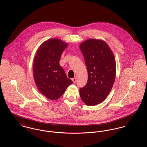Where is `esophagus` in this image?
<instances>
[{
  "instance_id": "obj_1",
  "label": "esophagus",
  "mask_w": 147,
  "mask_h": 147,
  "mask_svg": "<svg viewBox=\"0 0 147 147\" xmlns=\"http://www.w3.org/2000/svg\"><path fill=\"white\" fill-rule=\"evenodd\" d=\"M76 80H77V79H76V77H74V78H72V81H73V82H74V83H75V82H76Z\"/></svg>"
}]
</instances>
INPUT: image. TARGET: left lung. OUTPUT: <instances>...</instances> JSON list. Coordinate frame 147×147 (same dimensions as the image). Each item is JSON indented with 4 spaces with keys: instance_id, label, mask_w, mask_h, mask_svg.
I'll list each match as a JSON object with an SVG mask.
<instances>
[{
    "instance_id": "8db88e82",
    "label": "left lung",
    "mask_w": 147,
    "mask_h": 147,
    "mask_svg": "<svg viewBox=\"0 0 147 147\" xmlns=\"http://www.w3.org/2000/svg\"><path fill=\"white\" fill-rule=\"evenodd\" d=\"M88 72V80L80 88L81 100L90 106L105 100L111 92L116 75V60L108 44L102 40L88 39L80 45Z\"/></svg>"
}]
</instances>
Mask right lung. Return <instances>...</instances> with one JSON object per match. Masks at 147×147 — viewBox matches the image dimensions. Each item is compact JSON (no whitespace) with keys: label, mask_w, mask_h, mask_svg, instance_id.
I'll use <instances>...</instances> for the list:
<instances>
[{"label":"right lung","mask_w":147,"mask_h":147,"mask_svg":"<svg viewBox=\"0 0 147 147\" xmlns=\"http://www.w3.org/2000/svg\"><path fill=\"white\" fill-rule=\"evenodd\" d=\"M68 44L53 38L39 47L33 62V76L39 92L48 99H59L73 82L68 78L59 61Z\"/></svg>","instance_id":"right-lung-1"}]
</instances>
